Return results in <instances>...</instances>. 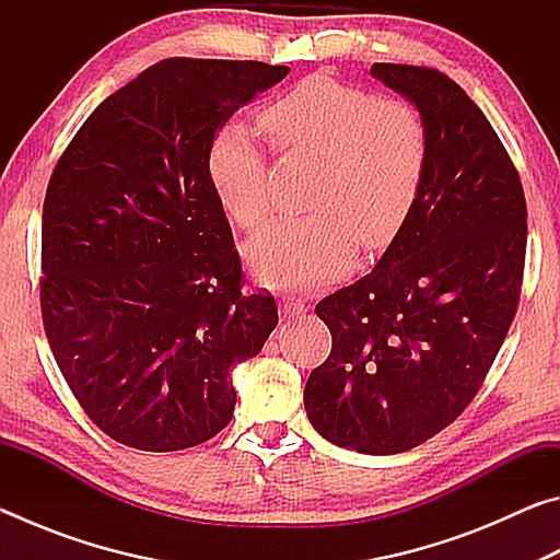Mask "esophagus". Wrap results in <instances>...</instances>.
Wrapping results in <instances>:
<instances>
[{
    "label": "esophagus",
    "mask_w": 560,
    "mask_h": 560,
    "mask_svg": "<svg viewBox=\"0 0 560 560\" xmlns=\"http://www.w3.org/2000/svg\"><path fill=\"white\" fill-rule=\"evenodd\" d=\"M306 311V303H303L301 299H293V296H287L281 301V314L283 318H291V316H299Z\"/></svg>",
    "instance_id": "esophagus-1"
}]
</instances>
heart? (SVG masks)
<instances>
[{
  "instance_id": "obj_1",
  "label": "heart",
  "mask_w": 560,
  "mask_h": 560,
  "mask_svg": "<svg viewBox=\"0 0 560 560\" xmlns=\"http://www.w3.org/2000/svg\"><path fill=\"white\" fill-rule=\"evenodd\" d=\"M283 153L318 158L308 207L249 242L259 277L279 289H318L350 269L358 244L377 252L410 217L428 173V130L410 103L375 98L328 75H308L259 113ZM217 200L244 226L269 212L267 155L249 128L224 122L207 153Z\"/></svg>"
}]
</instances>
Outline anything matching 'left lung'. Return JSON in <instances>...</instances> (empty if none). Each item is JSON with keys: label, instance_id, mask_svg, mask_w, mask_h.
<instances>
[{"label": "left lung", "instance_id": "8db88e82", "mask_svg": "<svg viewBox=\"0 0 560 560\" xmlns=\"http://www.w3.org/2000/svg\"><path fill=\"white\" fill-rule=\"evenodd\" d=\"M428 130V173L383 259L318 301L334 336L303 405L338 447L397 454L464 412L516 316L526 197L504 143L467 93L430 66L373 63Z\"/></svg>", "mask_w": 560, "mask_h": 560}]
</instances>
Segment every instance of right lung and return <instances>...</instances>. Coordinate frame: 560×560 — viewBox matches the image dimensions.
<instances>
[{
	"label": "right lung",
	"mask_w": 560,
	"mask_h": 560,
	"mask_svg": "<svg viewBox=\"0 0 560 560\" xmlns=\"http://www.w3.org/2000/svg\"><path fill=\"white\" fill-rule=\"evenodd\" d=\"M289 73L165 59L91 113L42 217V318L83 412L126 447L175 452L232 420L230 371L279 324L242 293V259L207 153L224 120Z\"/></svg>",
	"instance_id": "obj_1"
}]
</instances>
